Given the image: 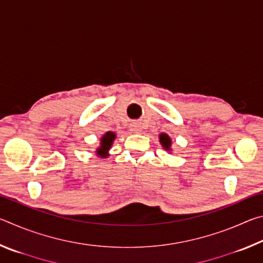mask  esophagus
<instances>
[{"label": "esophagus", "mask_w": 263, "mask_h": 263, "mask_svg": "<svg viewBox=\"0 0 263 263\" xmlns=\"http://www.w3.org/2000/svg\"><path fill=\"white\" fill-rule=\"evenodd\" d=\"M130 130H131L133 133H140V132L142 131V126H141V124H140V123H138V122L132 123L131 125H130Z\"/></svg>", "instance_id": "esophagus-1"}]
</instances>
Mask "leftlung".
<instances>
[{
	"mask_svg": "<svg viewBox=\"0 0 263 263\" xmlns=\"http://www.w3.org/2000/svg\"><path fill=\"white\" fill-rule=\"evenodd\" d=\"M159 141L164 151H167V152H172V139L167 133H160Z\"/></svg>",
	"mask_w": 263,
	"mask_h": 263,
	"instance_id": "left-lung-1",
	"label": "left lung"
}]
</instances>
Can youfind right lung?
<instances>
[{
	"mask_svg": "<svg viewBox=\"0 0 263 263\" xmlns=\"http://www.w3.org/2000/svg\"><path fill=\"white\" fill-rule=\"evenodd\" d=\"M116 139V133L112 131H109L104 133L100 139V146L96 148L95 154L100 158H108L109 157V151L111 149L114 141Z\"/></svg>",
	"mask_w": 263,
	"mask_h": 263,
	"instance_id": "add662e5",
	"label": "right lung"
}]
</instances>
